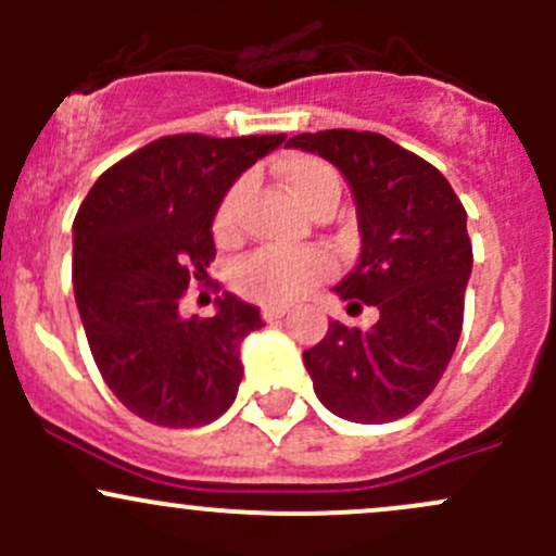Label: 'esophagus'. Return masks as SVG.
<instances>
[{
	"label": "esophagus",
	"instance_id": "34e87169",
	"mask_svg": "<svg viewBox=\"0 0 556 556\" xmlns=\"http://www.w3.org/2000/svg\"><path fill=\"white\" fill-rule=\"evenodd\" d=\"M285 314H288L285 306H263V319H266V323H279Z\"/></svg>",
	"mask_w": 556,
	"mask_h": 556
}]
</instances>
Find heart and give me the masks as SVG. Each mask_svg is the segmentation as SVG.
<instances>
[{"instance_id":"1","label":"heart","mask_w":556,"mask_h":556,"mask_svg":"<svg viewBox=\"0 0 556 556\" xmlns=\"http://www.w3.org/2000/svg\"><path fill=\"white\" fill-rule=\"evenodd\" d=\"M279 174L293 190L304 210L317 212L325 204H339L341 179L328 161L317 155H290L279 164ZM244 182H237L215 212L217 242L228 244L239 237L242 228ZM333 263L325 252H290V250H261L250 255L237 268V288L247 299H255L268 306H285L304 299L319 282L330 277Z\"/></svg>"}]
</instances>
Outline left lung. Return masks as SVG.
Masks as SVG:
<instances>
[{"instance_id":"left-lung-1","label":"left lung","mask_w":556,"mask_h":556,"mask_svg":"<svg viewBox=\"0 0 556 556\" xmlns=\"http://www.w3.org/2000/svg\"><path fill=\"white\" fill-rule=\"evenodd\" d=\"M288 144L323 155L350 182L361 261L333 290L352 309L379 312L366 330L333 319L304 352L314 392L350 422L406 417L444 377L463 330L473 266L465 206L444 174L382 134L330 128Z\"/></svg>"}]
</instances>
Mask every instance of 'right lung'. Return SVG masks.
I'll return each instance as SVG.
<instances>
[{"label":"right lung","instance_id":"right-lung-1","mask_svg":"<svg viewBox=\"0 0 556 556\" xmlns=\"http://www.w3.org/2000/svg\"><path fill=\"white\" fill-rule=\"evenodd\" d=\"M271 137L174 134L110 166L72 226V282L99 374L117 401L161 428L210 425L237 397L239 346L257 306L223 293L217 314L182 317L185 290L215 261L223 195Z\"/></svg>","mask_w":556,"mask_h":556}]
</instances>
